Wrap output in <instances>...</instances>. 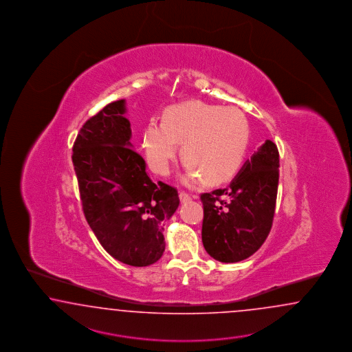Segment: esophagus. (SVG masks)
Listing matches in <instances>:
<instances>
[{
    "mask_svg": "<svg viewBox=\"0 0 352 352\" xmlns=\"http://www.w3.org/2000/svg\"><path fill=\"white\" fill-rule=\"evenodd\" d=\"M179 199H181L182 202H186V201L190 200V196L187 192L181 190V192H179Z\"/></svg>",
    "mask_w": 352,
    "mask_h": 352,
    "instance_id": "obj_1",
    "label": "esophagus"
}]
</instances>
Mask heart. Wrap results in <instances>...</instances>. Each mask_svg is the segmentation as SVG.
Listing matches in <instances>:
<instances>
[{"label":"heart","instance_id":"heart-1","mask_svg":"<svg viewBox=\"0 0 352 352\" xmlns=\"http://www.w3.org/2000/svg\"><path fill=\"white\" fill-rule=\"evenodd\" d=\"M248 141V119L239 109L190 101L169 107L162 123L148 124L142 144L150 168L160 175L170 173L179 143L188 164L184 181L224 183L242 166Z\"/></svg>","mask_w":352,"mask_h":352}]
</instances>
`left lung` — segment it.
I'll list each match as a JSON object with an SVG mask.
<instances>
[{"label": "left lung", "mask_w": 352, "mask_h": 352, "mask_svg": "<svg viewBox=\"0 0 352 352\" xmlns=\"http://www.w3.org/2000/svg\"><path fill=\"white\" fill-rule=\"evenodd\" d=\"M279 152L266 140L228 187L202 193V243L210 256L238 263L255 254L272 229L279 182Z\"/></svg>", "instance_id": "left-lung-1"}]
</instances>
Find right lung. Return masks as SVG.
Segmentation results:
<instances>
[{
	"mask_svg": "<svg viewBox=\"0 0 352 352\" xmlns=\"http://www.w3.org/2000/svg\"><path fill=\"white\" fill-rule=\"evenodd\" d=\"M125 113V100H119L88 119L72 159L87 223L101 246L126 265L148 266L162 256V223L179 197L174 187L148 177Z\"/></svg>",
	"mask_w": 352,
	"mask_h": 352,
	"instance_id": "add662e5",
	"label": "right lung"
}]
</instances>
